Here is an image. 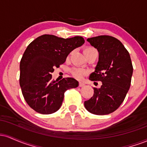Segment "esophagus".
<instances>
[{"instance_id":"1","label":"esophagus","mask_w":147,"mask_h":147,"mask_svg":"<svg viewBox=\"0 0 147 147\" xmlns=\"http://www.w3.org/2000/svg\"><path fill=\"white\" fill-rule=\"evenodd\" d=\"M85 86V84L83 83V82H79V87H84Z\"/></svg>"}]
</instances>
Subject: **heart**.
<instances>
[{
    "label": "heart",
    "instance_id": "1",
    "mask_svg": "<svg viewBox=\"0 0 147 147\" xmlns=\"http://www.w3.org/2000/svg\"><path fill=\"white\" fill-rule=\"evenodd\" d=\"M97 51L95 48H92V47H86L84 49V53L85 55V56H86L88 54L90 53V52ZM72 75H73L74 77H75L76 79H82L85 75H87L88 72L84 69L82 68H72L71 70Z\"/></svg>",
    "mask_w": 147,
    "mask_h": 147
}]
</instances>
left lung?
I'll return each mask as SVG.
<instances>
[{
	"instance_id": "1",
	"label": "left lung",
	"mask_w": 147,
	"mask_h": 147,
	"mask_svg": "<svg viewBox=\"0 0 147 147\" xmlns=\"http://www.w3.org/2000/svg\"><path fill=\"white\" fill-rule=\"evenodd\" d=\"M99 52V61L90 80L102 82L100 88L84 102L86 110L104 115L116 111L124 102L131 86L133 65L127 50L113 36L102 35L87 39Z\"/></svg>"
}]
</instances>
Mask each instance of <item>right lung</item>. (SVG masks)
<instances>
[{
  "mask_svg": "<svg viewBox=\"0 0 147 147\" xmlns=\"http://www.w3.org/2000/svg\"><path fill=\"white\" fill-rule=\"evenodd\" d=\"M84 42L82 36L63 38L44 34L27 47L20 62L19 83L25 102L33 110L45 115L56 112L63 102L64 92L78 86L75 79L67 77L57 82L51 74Z\"/></svg>",
  "mask_w": 147,
  "mask_h": 147,
  "instance_id": "obj_1",
  "label": "right lung"
}]
</instances>
